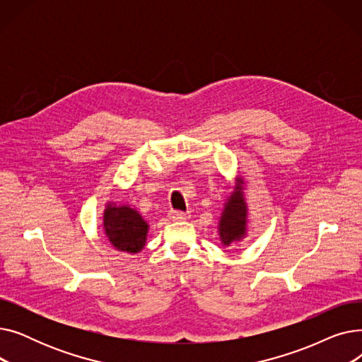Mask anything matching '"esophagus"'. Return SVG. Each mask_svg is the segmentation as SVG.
I'll use <instances>...</instances> for the list:
<instances>
[{"instance_id":"esophagus-1","label":"esophagus","mask_w":362,"mask_h":362,"mask_svg":"<svg viewBox=\"0 0 362 362\" xmlns=\"http://www.w3.org/2000/svg\"><path fill=\"white\" fill-rule=\"evenodd\" d=\"M168 217H170V220H173V221H183V220H187L189 217H191V214L182 213V211H171Z\"/></svg>"}]
</instances>
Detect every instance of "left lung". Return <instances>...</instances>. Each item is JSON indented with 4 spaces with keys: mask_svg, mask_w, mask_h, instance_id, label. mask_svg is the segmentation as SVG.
<instances>
[{
    "mask_svg": "<svg viewBox=\"0 0 362 362\" xmlns=\"http://www.w3.org/2000/svg\"><path fill=\"white\" fill-rule=\"evenodd\" d=\"M245 187V179L238 175L235 189L227 197L218 220V236L223 246L238 243L248 235V204Z\"/></svg>",
    "mask_w": 362,
    "mask_h": 362,
    "instance_id": "1",
    "label": "left lung"
}]
</instances>
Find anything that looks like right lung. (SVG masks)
Here are the masks:
<instances>
[{
    "label": "right lung",
    "instance_id": "add662e5",
    "mask_svg": "<svg viewBox=\"0 0 362 362\" xmlns=\"http://www.w3.org/2000/svg\"><path fill=\"white\" fill-rule=\"evenodd\" d=\"M103 229L114 250L139 254L146 245L149 224L130 205L108 201L103 214Z\"/></svg>",
    "mask_w": 362,
    "mask_h": 362
}]
</instances>
